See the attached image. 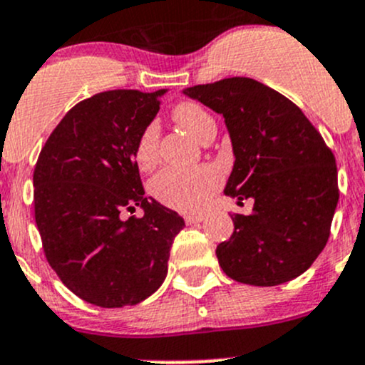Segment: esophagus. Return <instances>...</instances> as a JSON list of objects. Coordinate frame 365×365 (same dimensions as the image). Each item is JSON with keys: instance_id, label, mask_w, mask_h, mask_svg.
Masks as SVG:
<instances>
[{"instance_id": "esophagus-1", "label": "esophagus", "mask_w": 365, "mask_h": 365, "mask_svg": "<svg viewBox=\"0 0 365 365\" xmlns=\"http://www.w3.org/2000/svg\"><path fill=\"white\" fill-rule=\"evenodd\" d=\"M203 220H205L203 213H187L185 215L187 224H197V222H203Z\"/></svg>"}]
</instances>
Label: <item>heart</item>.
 <instances>
[{
	"mask_svg": "<svg viewBox=\"0 0 365 365\" xmlns=\"http://www.w3.org/2000/svg\"><path fill=\"white\" fill-rule=\"evenodd\" d=\"M173 120L203 145L215 138V120L194 102H182L173 111ZM159 152V127L150 123L143 128L135 145V162L141 169H152ZM220 176L212 165H200L192 169L169 168L160 171L150 183V190L162 205L182 212L200 210L217 189Z\"/></svg>",
	"mask_w": 365,
	"mask_h": 365,
	"instance_id": "heart-1",
	"label": "heart"
}]
</instances>
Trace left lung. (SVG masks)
Listing matches in <instances>:
<instances>
[{"label":"left lung","instance_id":"1","mask_svg":"<svg viewBox=\"0 0 365 365\" xmlns=\"http://www.w3.org/2000/svg\"><path fill=\"white\" fill-rule=\"evenodd\" d=\"M182 93L224 118L235 155L224 194L254 203L249 215L233 213V235L217 245L224 274L251 286L304 274L327 245L339 201L336 159L322 134L284 95L249 77Z\"/></svg>","mask_w":365,"mask_h":365}]
</instances>
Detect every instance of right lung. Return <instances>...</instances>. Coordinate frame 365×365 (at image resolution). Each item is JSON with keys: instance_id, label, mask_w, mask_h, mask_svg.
I'll return each instance as SVG.
<instances>
[{"instance_id": "obj_1", "label": "right lung", "mask_w": 365, "mask_h": 365, "mask_svg": "<svg viewBox=\"0 0 365 365\" xmlns=\"http://www.w3.org/2000/svg\"><path fill=\"white\" fill-rule=\"evenodd\" d=\"M168 90H113L73 106L33 173L35 220L47 261L72 293L98 307L135 305L168 275L185 220L145 197L135 145ZM141 220L120 219L127 209Z\"/></svg>"}]
</instances>
